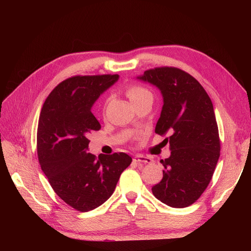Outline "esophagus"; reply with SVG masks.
<instances>
[{
	"mask_svg": "<svg viewBox=\"0 0 251 251\" xmlns=\"http://www.w3.org/2000/svg\"><path fill=\"white\" fill-rule=\"evenodd\" d=\"M133 161L136 162V163H138V164H143V163L146 164V163H151V162H153V159H151V157L138 154V155H135L134 156Z\"/></svg>",
	"mask_w": 251,
	"mask_h": 251,
	"instance_id": "1",
	"label": "esophagus"
}]
</instances>
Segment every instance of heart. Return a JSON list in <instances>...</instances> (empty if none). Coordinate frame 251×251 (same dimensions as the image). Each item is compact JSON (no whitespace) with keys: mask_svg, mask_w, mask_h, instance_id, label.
<instances>
[{"mask_svg":"<svg viewBox=\"0 0 251 251\" xmlns=\"http://www.w3.org/2000/svg\"><path fill=\"white\" fill-rule=\"evenodd\" d=\"M126 94L130 98V100L133 102V104H136L146 100H153V94H151V91L148 88L143 87L142 85H139V83L132 82L130 85H127L126 87Z\"/></svg>","mask_w":251,"mask_h":251,"instance_id":"1","label":"heart"}]
</instances>
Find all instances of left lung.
<instances>
[{"instance_id": "1", "label": "left lung", "mask_w": 251, "mask_h": 251, "mask_svg": "<svg viewBox=\"0 0 251 251\" xmlns=\"http://www.w3.org/2000/svg\"><path fill=\"white\" fill-rule=\"evenodd\" d=\"M138 78L160 89L163 107L155 133L169 134L171 156L161 160L162 180L151 187L171 207H187L198 200L214 175L220 157L218 125L206 91L191 74L175 67H157Z\"/></svg>"}]
</instances>
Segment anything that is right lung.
I'll use <instances>...</instances> for the list:
<instances>
[{
    "label": "right lung",
    "mask_w": 251,
    "mask_h": 251,
    "mask_svg": "<svg viewBox=\"0 0 251 251\" xmlns=\"http://www.w3.org/2000/svg\"><path fill=\"white\" fill-rule=\"evenodd\" d=\"M118 74L76 75L65 79L45 100L39 118L36 150L53 191L69 206L92 210L112 196L121 173L132 162L126 153H88L89 135L101 126L91 112Z\"/></svg>",
    "instance_id": "right-lung-1"
}]
</instances>
